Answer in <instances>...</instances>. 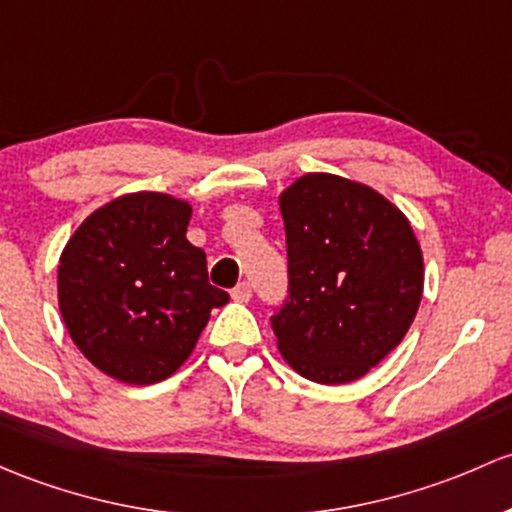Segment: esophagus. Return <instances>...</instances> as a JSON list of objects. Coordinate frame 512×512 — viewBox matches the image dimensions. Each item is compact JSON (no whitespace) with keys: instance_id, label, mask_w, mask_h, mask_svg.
Here are the masks:
<instances>
[{"instance_id":"obj_1","label":"esophagus","mask_w":512,"mask_h":512,"mask_svg":"<svg viewBox=\"0 0 512 512\" xmlns=\"http://www.w3.org/2000/svg\"><path fill=\"white\" fill-rule=\"evenodd\" d=\"M250 297H252V287L247 282H240L238 287L233 289V299L235 301H250Z\"/></svg>"}]
</instances>
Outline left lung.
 <instances>
[{"label": "left lung", "instance_id": "left-lung-1", "mask_svg": "<svg viewBox=\"0 0 512 512\" xmlns=\"http://www.w3.org/2000/svg\"><path fill=\"white\" fill-rule=\"evenodd\" d=\"M289 294L272 314L284 360L321 385L363 378L405 338L424 262L410 220L370 186L306 174L279 196Z\"/></svg>", "mask_w": 512, "mask_h": 512}]
</instances>
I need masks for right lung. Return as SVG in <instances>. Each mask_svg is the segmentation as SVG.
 <instances>
[{"label":"right lung","mask_w":512,"mask_h":512,"mask_svg":"<svg viewBox=\"0 0 512 512\" xmlns=\"http://www.w3.org/2000/svg\"><path fill=\"white\" fill-rule=\"evenodd\" d=\"M191 206L166 193L115 198L83 220L58 265V306L80 353L129 385L166 380L228 292L186 240Z\"/></svg>","instance_id":"add662e5"}]
</instances>
